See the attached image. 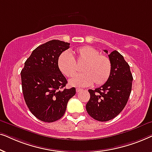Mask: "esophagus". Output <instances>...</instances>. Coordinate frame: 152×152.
Here are the masks:
<instances>
[{
    "label": "esophagus",
    "mask_w": 152,
    "mask_h": 152,
    "mask_svg": "<svg viewBox=\"0 0 152 152\" xmlns=\"http://www.w3.org/2000/svg\"><path fill=\"white\" fill-rule=\"evenodd\" d=\"M82 91V88H76V92H77V93L80 92V91Z\"/></svg>",
    "instance_id": "1"
}]
</instances>
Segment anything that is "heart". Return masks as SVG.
<instances>
[{
    "label": "heart",
    "mask_w": 152,
    "mask_h": 152,
    "mask_svg": "<svg viewBox=\"0 0 152 152\" xmlns=\"http://www.w3.org/2000/svg\"><path fill=\"white\" fill-rule=\"evenodd\" d=\"M78 63H84L82 72L84 73L74 77L69 81L71 86L86 87L94 82L101 86L109 80L111 72V61L107 56L102 55L95 48L86 45L75 50ZM57 66L64 75L74 76L77 71L76 62L71 54L67 51L61 53L57 59Z\"/></svg>",
    "instance_id": "b5f03b06"
}]
</instances>
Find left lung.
<instances>
[{"label": "left lung", "mask_w": 152, "mask_h": 152, "mask_svg": "<svg viewBox=\"0 0 152 152\" xmlns=\"http://www.w3.org/2000/svg\"><path fill=\"white\" fill-rule=\"evenodd\" d=\"M104 51L108 54L107 50ZM109 58L112 66L111 75L102 86L89 89L91 97L86 105L88 115L100 122L112 120L123 110L132 87V74L123 56L114 50Z\"/></svg>", "instance_id": "8db88e82"}]
</instances>
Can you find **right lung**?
<instances>
[{
	"instance_id": "1",
	"label": "right lung",
	"mask_w": 152,
	"mask_h": 152,
	"mask_svg": "<svg viewBox=\"0 0 152 152\" xmlns=\"http://www.w3.org/2000/svg\"><path fill=\"white\" fill-rule=\"evenodd\" d=\"M70 43L51 40L32 51L20 72L24 99L33 115L41 121L53 122L64 115L75 88H65L68 82L57 66L59 55Z\"/></svg>"
}]
</instances>
